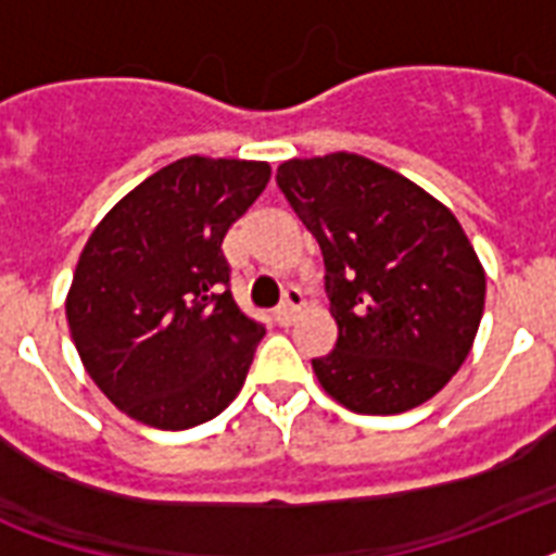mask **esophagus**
I'll use <instances>...</instances> for the list:
<instances>
[{"mask_svg":"<svg viewBox=\"0 0 556 556\" xmlns=\"http://www.w3.org/2000/svg\"><path fill=\"white\" fill-rule=\"evenodd\" d=\"M300 308H303V294H300L296 288H288L286 296H282V303H279L277 312H274V320H277L279 326H288L291 317H294Z\"/></svg>","mask_w":556,"mask_h":556,"instance_id":"1","label":"esophagus"}]
</instances>
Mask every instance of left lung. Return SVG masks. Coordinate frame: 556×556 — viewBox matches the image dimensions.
<instances>
[{
    "mask_svg": "<svg viewBox=\"0 0 556 556\" xmlns=\"http://www.w3.org/2000/svg\"><path fill=\"white\" fill-rule=\"evenodd\" d=\"M286 192L326 265L338 343L314 375L338 404L397 415L430 401L470 355L484 268L439 199L355 152L279 164Z\"/></svg>",
    "mask_w": 556,
    "mask_h": 556,
    "instance_id": "obj_1",
    "label": "left lung"
}]
</instances>
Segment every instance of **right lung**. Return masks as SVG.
Listing matches in <instances>:
<instances>
[{"mask_svg": "<svg viewBox=\"0 0 556 556\" xmlns=\"http://www.w3.org/2000/svg\"><path fill=\"white\" fill-rule=\"evenodd\" d=\"M270 181L265 161H173L83 248L65 317L83 366L129 418L190 430L242 389L265 334L230 294L222 242Z\"/></svg>", "mask_w": 556, "mask_h": 556, "instance_id": "obj_1", "label": "right lung"}]
</instances>
